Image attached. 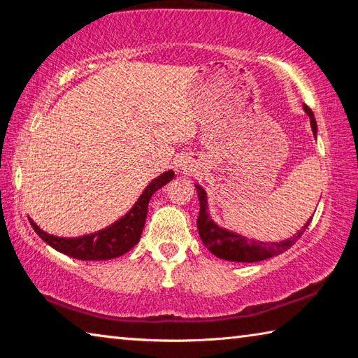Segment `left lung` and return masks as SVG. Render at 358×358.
Masks as SVG:
<instances>
[{"label": "left lung", "instance_id": "obj_1", "mask_svg": "<svg viewBox=\"0 0 358 358\" xmlns=\"http://www.w3.org/2000/svg\"><path fill=\"white\" fill-rule=\"evenodd\" d=\"M305 107V112L310 115L311 128L314 136L317 132V124L316 120H314V113L308 106ZM199 202H201V211H199L197 217V229L199 235H201V240L203 245L208 248V250L215 254L216 257L230 260V262H259V260L270 259L273 256H278L284 251H287L290 246H292L296 240H299L303 232L310 226L313 217L306 221L305 226L299 230L294 237H290L284 241H273V243H264V241H256V240H248L245 237H240V235L229 232L226 229L217 227L216 224L210 220L208 210H207V196H205V191L201 186L196 185Z\"/></svg>", "mask_w": 358, "mask_h": 358}]
</instances>
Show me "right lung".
<instances>
[{"label": "right lung", "mask_w": 358, "mask_h": 358, "mask_svg": "<svg viewBox=\"0 0 358 358\" xmlns=\"http://www.w3.org/2000/svg\"><path fill=\"white\" fill-rule=\"evenodd\" d=\"M175 177L172 171L159 175L147 186V189L142 192L134 207L129 210L128 215H124L112 226L99 230L96 234L83 235L78 238H63L53 237V235L41 230L36 224L29 220L34 232L45 241V243L55 248L57 251L80 260H107L123 256L141 240L142 230L145 226V217H147L148 202L153 194L159 187L169 183Z\"/></svg>", "instance_id": "1"}]
</instances>
